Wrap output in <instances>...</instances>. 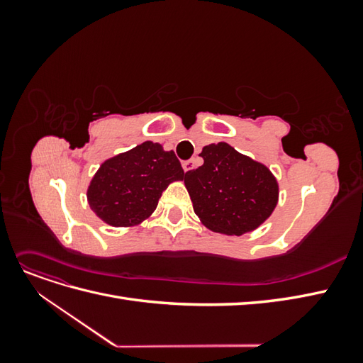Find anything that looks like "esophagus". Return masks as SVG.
Wrapping results in <instances>:
<instances>
[{
    "label": "esophagus",
    "mask_w": 363,
    "mask_h": 363,
    "mask_svg": "<svg viewBox=\"0 0 363 363\" xmlns=\"http://www.w3.org/2000/svg\"><path fill=\"white\" fill-rule=\"evenodd\" d=\"M194 167H195V160H188V162L183 163V171L188 172V171L194 169Z\"/></svg>",
    "instance_id": "esophagus-1"
}]
</instances>
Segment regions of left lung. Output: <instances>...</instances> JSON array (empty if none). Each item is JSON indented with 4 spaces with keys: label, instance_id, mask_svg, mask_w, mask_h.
I'll return each mask as SVG.
<instances>
[{
    "label": "left lung",
    "instance_id": "left-lung-1",
    "mask_svg": "<svg viewBox=\"0 0 363 363\" xmlns=\"http://www.w3.org/2000/svg\"><path fill=\"white\" fill-rule=\"evenodd\" d=\"M200 168L184 174L194 212L212 232L240 236L260 227L279 203V183L265 164L227 142L206 145Z\"/></svg>",
    "mask_w": 363,
    "mask_h": 363
}]
</instances>
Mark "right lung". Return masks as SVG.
Here are the masks:
<instances>
[{
  "label": "right lung",
  "instance_id": "add662e5",
  "mask_svg": "<svg viewBox=\"0 0 363 363\" xmlns=\"http://www.w3.org/2000/svg\"><path fill=\"white\" fill-rule=\"evenodd\" d=\"M183 177L174 151L147 140L100 164L87 186V203L108 225H139L156 211L169 183Z\"/></svg>",
  "mask_w": 363,
  "mask_h": 363
}]
</instances>
